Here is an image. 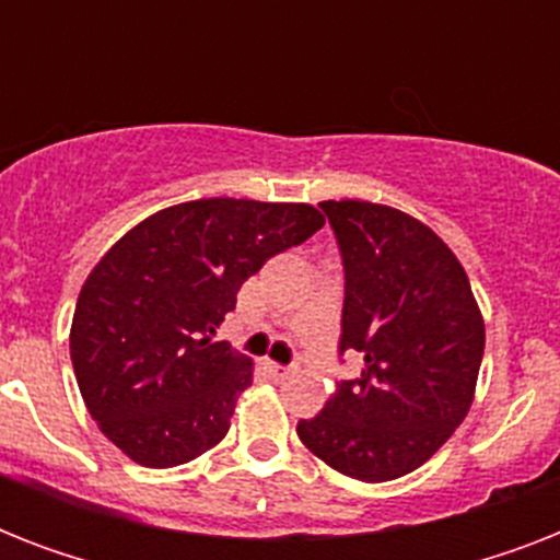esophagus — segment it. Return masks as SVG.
I'll use <instances>...</instances> for the list:
<instances>
[{
  "instance_id": "1",
  "label": "esophagus",
  "mask_w": 560,
  "mask_h": 560,
  "mask_svg": "<svg viewBox=\"0 0 560 560\" xmlns=\"http://www.w3.org/2000/svg\"><path fill=\"white\" fill-rule=\"evenodd\" d=\"M267 372H270L272 377H276V381H288L290 374H293V369H290V366H279V363H272V360H270V363H267Z\"/></svg>"
}]
</instances>
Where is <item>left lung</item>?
I'll return each instance as SVG.
<instances>
[{"mask_svg": "<svg viewBox=\"0 0 560 560\" xmlns=\"http://www.w3.org/2000/svg\"><path fill=\"white\" fill-rule=\"evenodd\" d=\"M346 270L340 354L363 372L340 381L296 427L307 451L360 482L424 465L465 421L486 323L451 246L421 220L363 200L319 202Z\"/></svg>", "mask_w": 560, "mask_h": 560, "instance_id": "left-lung-1", "label": "left lung"}]
</instances>
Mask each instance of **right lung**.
I'll list each match as a JSON object with an SVG mask.
<instances>
[{
    "label": "right lung",
    "mask_w": 560,
    "mask_h": 560,
    "mask_svg": "<svg viewBox=\"0 0 560 560\" xmlns=\"http://www.w3.org/2000/svg\"><path fill=\"white\" fill-rule=\"evenodd\" d=\"M325 226L307 202L211 197L168 206L109 246L74 305L69 351L101 433L174 468L229 433L253 360L211 342L264 261Z\"/></svg>",
    "instance_id": "right-lung-1"
}]
</instances>
